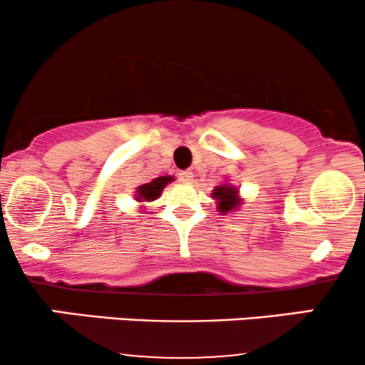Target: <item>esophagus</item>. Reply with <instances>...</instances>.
Listing matches in <instances>:
<instances>
[{"instance_id": "esophagus-1", "label": "esophagus", "mask_w": 365, "mask_h": 365, "mask_svg": "<svg viewBox=\"0 0 365 365\" xmlns=\"http://www.w3.org/2000/svg\"><path fill=\"white\" fill-rule=\"evenodd\" d=\"M178 180H180V182H183V183H190L192 180H194V173H192V171H188V170L180 171Z\"/></svg>"}]
</instances>
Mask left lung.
I'll use <instances>...</instances> for the list:
<instances>
[{
    "label": "left lung",
    "mask_w": 365,
    "mask_h": 365,
    "mask_svg": "<svg viewBox=\"0 0 365 365\" xmlns=\"http://www.w3.org/2000/svg\"><path fill=\"white\" fill-rule=\"evenodd\" d=\"M211 195L217 202V211H220L221 215L235 211V209L242 204L240 195H238V188L230 185V183H223V185L215 187Z\"/></svg>",
    "instance_id": "obj_1"
}]
</instances>
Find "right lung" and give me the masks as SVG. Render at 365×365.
I'll return each instance as SVG.
<instances>
[{
    "label": "right lung",
    "mask_w": 365,
    "mask_h": 365,
    "mask_svg": "<svg viewBox=\"0 0 365 365\" xmlns=\"http://www.w3.org/2000/svg\"><path fill=\"white\" fill-rule=\"evenodd\" d=\"M173 180H175L173 177L166 175V177H158L154 178L153 182L137 187L135 200L137 202H153V200H156L158 197L161 195L163 188L168 185V183L173 182Z\"/></svg>",
    "instance_id": "obj_1"
}]
</instances>
